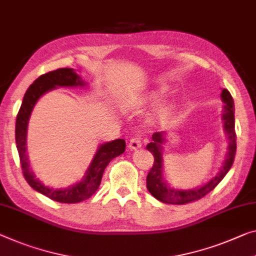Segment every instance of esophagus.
I'll return each instance as SVG.
<instances>
[{"instance_id":"obj_1","label":"esophagus","mask_w":256,"mask_h":256,"mask_svg":"<svg viewBox=\"0 0 256 256\" xmlns=\"http://www.w3.org/2000/svg\"><path fill=\"white\" fill-rule=\"evenodd\" d=\"M141 144H142V140H141L140 136H133V138L130 139L128 147L131 150H138L141 147Z\"/></svg>"}]
</instances>
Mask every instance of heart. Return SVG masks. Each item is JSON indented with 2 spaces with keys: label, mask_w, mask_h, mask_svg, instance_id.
I'll list each match as a JSON object with an SVG mask.
<instances>
[{
  "label": "heart",
  "mask_w": 256,
  "mask_h": 256,
  "mask_svg": "<svg viewBox=\"0 0 256 256\" xmlns=\"http://www.w3.org/2000/svg\"><path fill=\"white\" fill-rule=\"evenodd\" d=\"M164 92L163 90H158V92H152V93L148 96V102L152 104H158V102L161 100L162 95ZM174 114V106L171 104H166V106H163L161 109L158 112V118L161 120H169V118L172 116Z\"/></svg>",
  "instance_id": "obj_1"
}]
</instances>
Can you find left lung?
Instances as JSON below:
<instances>
[{
  "instance_id": "obj_1",
  "label": "left lung",
  "mask_w": 256,
  "mask_h": 256,
  "mask_svg": "<svg viewBox=\"0 0 256 256\" xmlns=\"http://www.w3.org/2000/svg\"><path fill=\"white\" fill-rule=\"evenodd\" d=\"M222 101L226 104L223 110L222 120L224 122V131L228 136V155L222 170L220 171L216 177L209 180L207 184L201 186L199 188L194 190H176L170 188L162 178V146L161 144L164 141L163 133L158 132L152 134V142L147 144V150L154 155V164L147 174V188L150 190L155 199L164 202V204H185L190 202L196 201L204 198V196L212 190L217 185L222 182L226 174L231 169L234 161L236 150H237V136H236L234 130V104L230 92L224 88L220 94Z\"/></svg>"
}]
</instances>
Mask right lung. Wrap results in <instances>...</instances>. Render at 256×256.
Returning a JSON list of instances; mask_svg holds the SVG:
<instances>
[{
	"label": "right lung",
	"mask_w": 256,
	"mask_h": 256,
	"mask_svg": "<svg viewBox=\"0 0 256 256\" xmlns=\"http://www.w3.org/2000/svg\"><path fill=\"white\" fill-rule=\"evenodd\" d=\"M84 85L85 82L76 74L74 68H57L55 71L40 76L26 90L16 120V144L24 178L33 190L44 194L49 199L62 202V204H77L93 196L100 186L102 174L106 166L112 160L123 154L126 147L124 139H116L110 142L102 144L96 150V154L94 155L93 161L82 180L66 188L58 190L48 188L34 176L33 171L30 168L28 154H26V131H28V120L34 106L44 93L56 87Z\"/></svg>",
	"instance_id": "add662e5"
}]
</instances>
